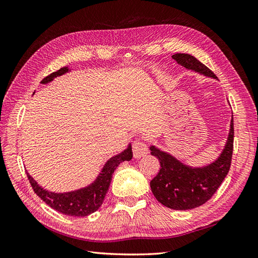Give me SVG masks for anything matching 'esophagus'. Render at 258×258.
Listing matches in <instances>:
<instances>
[{
	"instance_id": "obj_1",
	"label": "esophagus",
	"mask_w": 258,
	"mask_h": 258,
	"mask_svg": "<svg viewBox=\"0 0 258 258\" xmlns=\"http://www.w3.org/2000/svg\"><path fill=\"white\" fill-rule=\"evenodd\" d=\"M132 151H134L135 158H141L148 153V148L143 141L136 140L134 142V145H132Z\"/></svg>"
}]
</instances>
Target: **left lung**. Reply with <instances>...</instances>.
<instances>
[{"label": "left lung", "mask_w": 258, "mask_h": 258, "mask_svg": "<svg viewBox=\"0 0 258 258\" xmlns=\"http://www.w3.org/2000/svg\"><path fill=\"white\" fill-rule=\"evenodd\" d=\"M172 58L186 70L217 80L215 74L204 63L188 53H174ZM151 154L160 162V170L150 183L155 198L172 210L198 208L213 196L227 175L233 150V117L230 129L220 156L204 167H191L173 155L150 145Z\"/></svg>", "instance_id": "8db88e82"}]
</instances>
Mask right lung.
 <instances>
[{
	"label": "right lung",
	"mask_w": 258,
	"mask_h": 258,
	"mask_svg": "<svg viewBox=\"0 0 258 258\" xmlns=\"http://www.w3.org/2000/svg\"><path fill=\"white\" fill-rule=\"evenodd\" d=\"M71 71L68 67L61 68L57 72H53L50 75L46 76L41 82L42 84H48L57 76H61ZM132 158L131 143L124 148L122 152L117 154L108 159L103 168L101 169L100 173L87 186L82 188L67 191V192H54L43 188L35 179L27 173L31 186L34 192L40 197L45 204H47L53 210L69 216H88L96 211L103 204L105 195L110 187L112 176L116 168L121 162L129 161Z\"/></svg>",
	"instance_id": "right-lung-1"
}]
</instances>
